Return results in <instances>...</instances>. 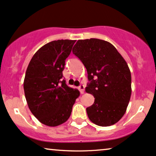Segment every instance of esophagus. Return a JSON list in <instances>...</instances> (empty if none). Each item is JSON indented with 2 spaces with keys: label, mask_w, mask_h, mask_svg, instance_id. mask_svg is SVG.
<instances>
[{
  "label": "esophagus",
  "mask_w": 156,
  "mask_h": 156,
  "mask_svg": "<svg viewBox=\"0 0 156 156\" xmlns=\"http://www.w3.org/2000/svg\"><path fill=\"white\" fill-rule=\"evenodd\" d=\"M79 90H80V93L83 94L84 92V86L82 85V84H81V85H80V87H79Z\"/></svg>",
  "instance_id": "34e87169"
}]
</instances>
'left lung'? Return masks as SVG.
<instances>
[{"label":"left lung","instance_id":"obj_1","mask_svg":"<svg viewBox=\"0 0 156 156\" xmlns=\"http://www.w3.org/2000/svg\"><path fill=\"white\" fill-rule=\"evenodd\" d=\"M72 52L87 69L86 93L95 98L86 108L90 120L101 126L116 124L126 112L132 93L126 61L112 44L95 38L79 40Z\"/></svg>","mask_w":156,"mask_h":156}]
</instances>
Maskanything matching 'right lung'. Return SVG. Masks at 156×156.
<instances>
[{"instance_id":"obj_1","label":"right lung","mask_w":156,"mask_h":156,"mask_svg":"<svg viewBox=\"0 0 156 156\" xmlns=\"http://www.w3.org/2000/svg\"><path fill=\"white\" fill-rule=\"evenodd\" d=\"M76 40L50 42L34 53L27 69L24 95L30 110L42 124L56 126L70 117L80 91L62 80L65 61Z\"/></svg>"}]
</instances>
